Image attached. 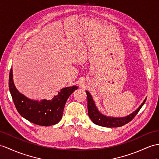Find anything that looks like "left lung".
<instances>
[{
  "label": "left lung",
  "instance_id": "obj_1",
  "mask_svg": "<svg viewBox=\"0 0 159 159\" xmlns=\"http://www.w3.org/2000/svg\"><path fill=\"white\" fill-rule=\"evenodd\" d=\"M86 92L88 98V111L89 117L90 118L92 121L95 123V124L106 127H118L128 123L135 117V116L138 114L139 111L140 110L142 107L144 105V104L145 103L146 100V98L144 100V101L143 102L142 104L140 106V107L129 115L125 117L115 118L111 117H107V116H105L100 113L97 108H96L95 103L94 102V100H93L92 96L90 95V93L88 91Z\"/></svg>",
  "mask_w": 159,
  "mask_h": 159
}]
</instances>
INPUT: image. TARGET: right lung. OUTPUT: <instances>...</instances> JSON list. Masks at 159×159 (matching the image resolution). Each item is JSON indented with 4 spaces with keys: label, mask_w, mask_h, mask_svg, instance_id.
<instances>
[{
    "label": "right lung",
    "mask_w": 159,
    "mask_h": 159,
    "mask_svg": "<svg viewBox=\"0 0 159 159\" xmlns=\"http://www.w3.org/2000/svg\"><path fill=\"white\" fill-rule=\"evenodd\" d=\"M9 87L15 107L23 117L34 124L50 126L57 124L62 119L64 107L68 98L77 86L63 88L52 100H30L20 94L15 88L13 80V71L9 73Z\"/></svg>",
    "instance_id": "right-lung-1"
}]
</instances>
